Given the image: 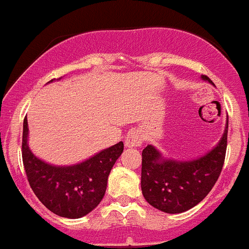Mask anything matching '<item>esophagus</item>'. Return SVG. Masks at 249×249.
<instances>
[{"label":"esophagus","instance_id":"1","mask_svg":"<svg viewBox=\"0 0 249 249\" xmlns=\"http://www.w3.org/2000/svg\"><path fill=\"white\" fill-rule=\"evenodd\" d=\"M143 142V134L140 131H136V129H132L131 132H128V134L124 138V145L127 148H137L140 147Z\"/></svg>","mask_w":249,"mask_h":249}]
</instances>
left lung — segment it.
Wrapping results in <instances>:
<instances>
[{
	"label": "left lung",
	"instance_id": "1",
	"mask_svg": "<svg viewBox=\"0 0 249 249\" xmlns=\"http://www.w3.org/2000/svg\"><path fill=\"white\" fill-rule=\"evenodd\" d=\"M202 79L211 83L207 76ZM213 84V83H211ZM229 117L222 138L205 156L193 160L165 159L148 144L142 152L141 186L144 199L166 213H180L205 199L217 181L225 163Z\"/></svg>",
	"mask_w": 249,
	"mask_h": 249
}]
</instances>
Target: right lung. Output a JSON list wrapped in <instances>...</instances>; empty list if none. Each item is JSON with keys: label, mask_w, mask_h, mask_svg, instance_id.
<instances>
[{"label": "right lung", "mask_w": 249, "mask_h": 249, "mask_svg": "<svg viewBox=\"0 0 249 249\" xmlns=\"http://www.w3.org/2000/svg\"><path fill=\"white\" fill-rule=\"evenodd\" d=\"M122 152L120 142L75 165H52L29 149L27 117L23 121L22 158L27 179L39 201L60 217H83L101 202L109 172Z\"/></svg>", "instance_id": "obj_1"}]
</instances>
